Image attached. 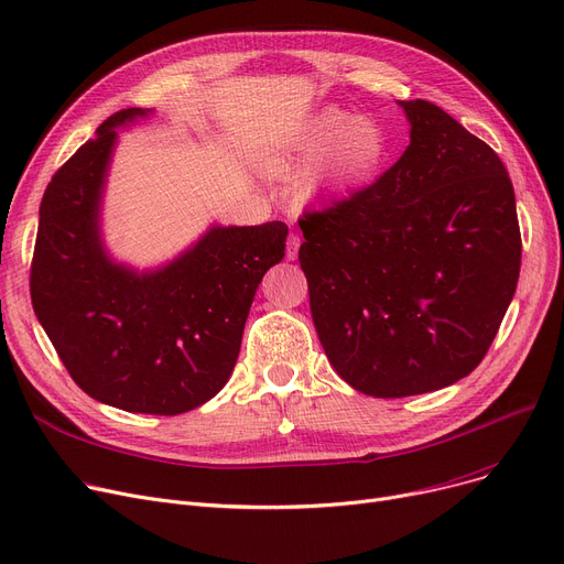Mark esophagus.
<instances>
[{"label":"esophagus","mask_w":564,"mask_h":564,"mask_svg":"<svg viewBox=\"0 0 564 564\" xmlns=\"http://www.w3.org/2000/svg\"><path fill=\"white\" fill-rule=\"evenodd\" d=\"M300 245H302V237H300L297 232H290V237H288V247H285V258H288V260H297Z\"/></svg>","instance_id":"esophagus-1"}]
</instances>
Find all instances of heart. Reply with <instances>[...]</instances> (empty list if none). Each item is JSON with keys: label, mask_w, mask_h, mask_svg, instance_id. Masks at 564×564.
<instances>
[{"label": "heart", "mask_w": 564, "mask_h": 564, "mask_svg": "<svg viewBox=\"0 0 564 564\" xmlns=\"http://www.w3.org/2000/svg\"><path fill=\"white\" fill-rule=\"evenodd\" d=\"M389 153L391 139L375 118L324 107L306 118L285 151L267 160V169L285 173L319 162L302 183V194L313 198L366 185L387 164Z\"/></svg>", "instance_id": "b5f03b06"}]
</instances>
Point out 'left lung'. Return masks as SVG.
Returning <instances> with one entry per match:
<instances>
[{
    "instance_id": "left-lung-1",
    "label": "left lung",
    "mask_w": 564,
    "mask_h": 564,
    "mask_svg": "<svg viewBox=\"0 0 564 564\" xmlns=\"http://www.w3.org/2000/svg\"><path fill=\"white\" fill-rule=\"evenodd\" d=\"M377 181L300 219V264L334 370L372 398L438 391L485 359L514 297L521 232L500 158L427 100Z\"/></svg>"
}]
</instances>
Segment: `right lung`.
<instances>
[{"label": "right lung", "instance_id": "obj_1", "mask_svg": "<svg viewBox=\"0 0 564 564\" xmlns=\"http://www.w3.org/2000/svg\"><path fill=\"white\" fill-rule=\"evenodd\" d=\"M116 111L58 169L43 194L32 304L77 387L109 406L177 416L215 398L242 345L258 283L285 256L288 226H215L155 272L113 262L100 240V198Z\"/></svg>", "mask_w": 564, "mask_h": 564}]
</instances>
